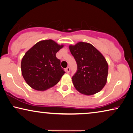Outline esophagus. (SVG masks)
<instances>
[{
	"label": "esophagus",
	"instance_id": "34e87169",
	"mask_svg": "<svg viewBox=\"0 0 133 133\" xmlns=\"http://www.w3.org/2000/svg\"><path fill=\"white\" fill-rule=\"evenodd\" d=\"M66 71L67 73H69V72H70V67H67V68L66 69Z\"/></svg>",
	"mask_w": 133,
	"mask_h": 133
}]
</instances>
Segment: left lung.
I'll return each mask as SVG.
<instances>
[{"mask_svg":"<svg viewBox=\"0 0 133 133\" xmlns=\"http://www.w3.org/2000/svg\"><path fill=\"white\" fill-rule=\"evenodd\" d=\"M69 49L78 66L72 78L76 90L86 96L100 92L108 79L109 67L104 57L92 45L84 42L69 45Z\"/></svg>","mask_w":133,"mask_h":133,"instance_id":"1","label":"left lung"}]
</instances>
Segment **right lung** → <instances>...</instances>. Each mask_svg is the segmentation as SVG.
I'll return each mask as SVG.
<instances>
[{
  "instance_id": "1",
  "label": "right lung",
  "mask_w": 133,
  "mask_h": 133,
  "mask_svg": "<svg viewBox=\"0 0 133 133\" xmlns=\"http://www.w3.org/2000/svg\"><path fill=\"white\" fill-rule=\"evenodd\" d=\"M63 46L51 39L43 40L25 52L21 60V73L31 88L43 91L60 81L65 72L56 53Z\"/></svg>"
}]
</instances>
